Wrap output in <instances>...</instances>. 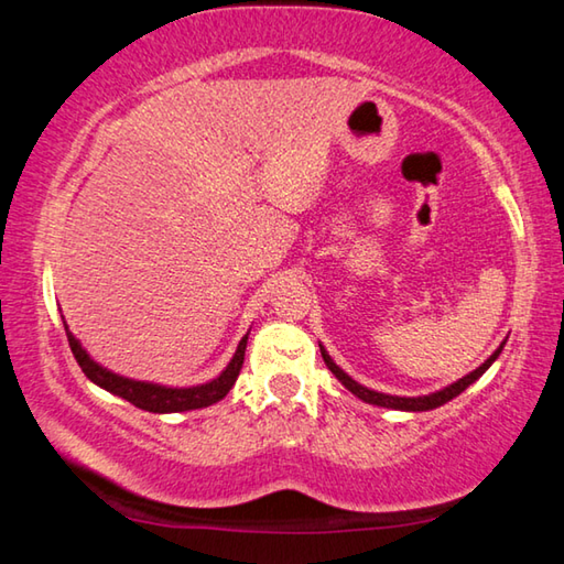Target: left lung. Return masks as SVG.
<instances>
[{
	"instance_id": "1",
	"label": "left lung",
	"mask_w": 564,
	"mask_h": 564,
	"mask_svg": "<svg viewBox=\"0 0 564 564\" xmlns=\"http://www.w3.org/2000/svg\"><path fill=\"white\" fill-rule=\"evenodd\" d=\"M502 346H505V340L500 343V348L492 352V356L482 362L480 368H475L470 376H465V378H460V380H455L453 386H447V388H443V390H437V393H431V395H417V398H400V395H386V393H376V390H370V388H362L360 383H356V380H352L348 373H343V370L336 366V362L330 360V356L326 352V348L321 346V356H323V360H326V366H328V370L333 376H336L343 386H346L352 395H358L360 400H366V403H370V405H380V408H393V410H413V413H420V410H433V408H441L443 403H447V400H453L455 395H460L463 390L467 388V386H473L477 378H480L485 370H488L492 362H495V358L500 356L502 352Z\"/></svg>"
}]
</instances>
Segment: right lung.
Instances as JSON below:
<instances>
[{
	"instance_id": "obj_1",
	"label": "right lung",
	"mask_w": 564,
	"mask_h": 564,
	"mask_svg": "<svg viewBox=\"0 0 564 564\" xmlns=\"http://www.w3.org/2000/svg\"><path fill=\"white\" fill-rule=\"evenodd\" d=\"M64 330H66V338H69V348L74 352L76 362H79L84 376H87L91 383H97L99 388L109 390V393L129 400L131 405L149 410V413H184V410L214 405L221 398H226L228 390L234 388L238 373H241L243 356H246V340H248V336L241 338L231 362H228L224 373L214 378L212 383L194 386V388H166V386H156V383H144V380L123 378V376L111 373V370H107V368H101L99 362H94L89 358V352L82 348V343L72 336L69 328H66V323H64Z\"/></svg>"
}]
</instances>
